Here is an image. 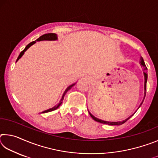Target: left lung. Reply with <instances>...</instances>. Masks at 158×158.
Segmentation results:
<instances>
[{
    "label": "left lung",
    "mask_w": 158,
    "mask_h": 158,
    "mask_svg": "<svg viewBox=\"0 0 158 158\" xmlns=\"http://www.w3.org/2000/svg\"><path fill=\"white\" fill-rule=\"evenodd\" d=\"M140 63H141V65L143 66V71L144 80H145V81H144V97H143V101L141 102V103L140 104V105H139V108L140 106H141V105H142L143 102V100H144V98H145L146 93V82H147V79H148V74H147V68H146V65H145V63H144V61H143V59L142 57H141V59H140ZM139 108H138V109H139ZM135 112H136V111H135ZM89 114H90V116L92 117V118H93V120H94V121H97V122H99V123H100L107 124V125H122V124H123L124 123L126 122L128 119L130 118L133 116V114H132V116H130V117H128L127 118H126L125 120H123V121H122L110 122V121H103V120L99 119V118H98L95 117L94 116H93V115H92L90 113V112H89Z\"/></svg>",
    "instance_id": "8db88e82"
}]
</instances>
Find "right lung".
<instances>
[{
	"mask_svg": "<svg viewBox=\"0 0 158 158\" xmlns=\"http://www.w3.org/2000/svg\"><path fill=\"white\" fill-rule=\"evenodd\" d=\"M58 40V37H57V35L56 34H55V33H47V34H44V35H42V36H40L39 37V38H37L35 41H33V42H31V43H29L27 46H26V47H25V49H23L22 52H21V53H20V54L19 55V56H18V58H17V61H16V62H17V61L19 60V58H21V56H22L23 55V53H24V52H26V50H27L29 47H30L31 46H32V45L33 44H34L35 43V42H37V41H43V40H49V41H53V40ZM76 84V83H74V84H73L72 85H69V86L67 88V89H65V92L63 93V96H62V98H61V100H60V102H59V103L58 104V105H55L54 106H53V107H52V108H51V109H47V110H45V111H42L41 114H44V113H47V112H50V111H54V110H56V109H57L58 107H59V106H60V105L61 104H62V102H63V99H64V96H65V95L66 94V93L68 91V90H69V89H72V87L73 86V85H74Z\"/></svg>",
	"mask_w": 158,
	"mask_h": 158,
	"instance_id": "obj_1",
	"label": "right lung"
}]
</instances>
